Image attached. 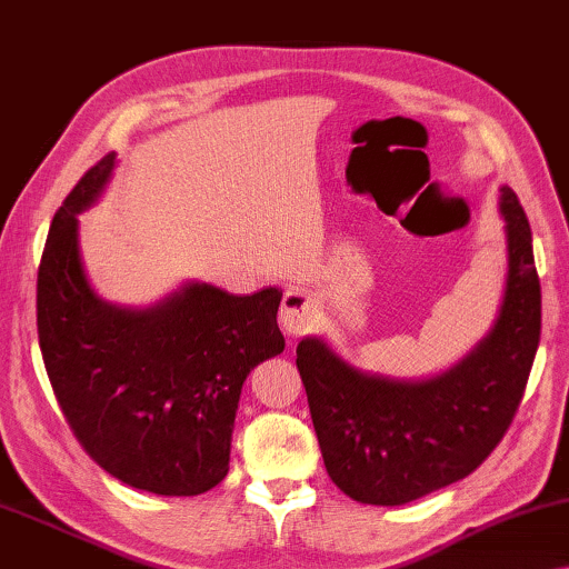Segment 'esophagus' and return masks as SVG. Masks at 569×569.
<instances>
[{
	"mask_svg": "<svg viewBox=\"0 0 569 569\" xmlns=\"http://www.w3.org/2000/svg\"><path fill=\"white\" fill-rule=\"evenodd\" d=\"M318 318V300L300 287H290L282 297V308H279V322H282L284 333L290 338H300L312 328Z\"/></svg>",
	"mask_w": 569,
	"mask_h": 569,
	"instance_id": "obj_1",
	"label": "esophagus"
}]
</instances>
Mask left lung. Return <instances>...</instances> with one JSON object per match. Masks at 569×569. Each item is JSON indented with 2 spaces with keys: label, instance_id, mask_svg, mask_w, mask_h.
Returning <instances> with one entry per match:
<instances>
[{
  "label": "left lung",
  "instance_id": "obj_1",
  "mask_svg": "<svg viewBox=\"0 0 569 569\" xmlns=\"http://www.w3.org/2000/svg\"><path fill=\"white\" fill-rule=\"evenodd\" d=\"M506 279L493 326L427 379L348 363L320 336L297 343V369L333 483L358 503L401 506L466 478L509 430L541 333L531 229L517 193L498 188Z\"/></svg>",
  "mask_w": 569,
  "mask_h": 569
}]
</instances>
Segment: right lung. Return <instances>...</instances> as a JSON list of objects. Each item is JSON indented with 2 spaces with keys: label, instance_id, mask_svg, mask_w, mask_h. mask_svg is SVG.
<instances>
[{
  "label": "right lung",
  "instance_id": "1",
  "mask_svg": "<svg viewBox=\"0 0 569 569\" xmlns=\"http://www.w3.org/2000/svg\"><path fill=\"white\" fill-rule=\"evenodd\" d=\"M117 154L58 208L38 272V338L60 409L121 483L198 496L229 473L249 371L284 351L279 287L231 295L188 279L147 308L103 300L81 257L78 216L107 190Z\"/></svg>",
  "mask_w": 569,
  "mask_h": 569
}]
</instances>
